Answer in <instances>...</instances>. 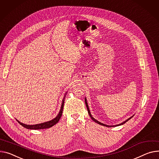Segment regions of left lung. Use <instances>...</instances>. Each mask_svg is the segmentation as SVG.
<instances>
[{
    "label": "left lung",
    "instance_id": "obj_1",
    "mask_svg": "<svg viewBox=\"0 0 159 159\" xmlns=\"http://www.w3.org/2000/svg\"><path fill=\"white\" fill-rule=\"evenodd\" d=\"M85 103H86V107H87V109H88V113H89V116H90V118L92 119V120H93L95 123H98V124H99V125H103V126H107V127H114V126H120V125H123L124 123H125L126 121H128L130 119H131L133 116H134V115L132 116H131L130 118H128L127 120H126L125 121H124L123 122H122V123H120V124H118V125H105V124H103V123H101V122H100V121H98V120H97L96 119H94L93 116H92V115H91V112H90V110H89V106H88V102H87V99H86V98L85 97Z\"/></svg>",
    "mask_w": 159,
    "mask_h": 159
}]
</instances>
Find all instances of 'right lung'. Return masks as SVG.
<instances>
[{
  "label": "right lung",
  "instance_id": "obj_1",
  "mask_svg": "<svg viewBox=\"0 0 159 159\" xmlns=\"http://www.w3.org/2000/svg\"><path fill=\"white\" fill-rule=\"evenodd\" d=\"M67 92H66V93L65 94L64 98L62 99V103H61V109L60 111L58 113V114L56 116V117L54 118V119H52L50 121H47V122H44V123H39V124H36V125H26L24 124L23 123H21L20 121H19L18 120L16 121L22 125V126H24V128L27 129H30V130H40V129H48L52 127V126H54V125H56L57 123H58V121H59L61 116H62V110H63V107H64V103H65V97H66V94Z\"/></svg>",
  "mask_w": 159,
  "mask_h": 159
}]
</instances>
